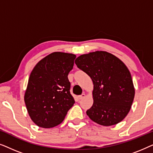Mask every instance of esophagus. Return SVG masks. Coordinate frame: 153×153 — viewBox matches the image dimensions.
I'll return each instance as SVG.
<instances>
[{
    "instance_id": "obj_1",
    "label": "esophagus",
    "mask_w": 153,
    "mask_h": 153,
    "mask_svg": "<svg viewBox=\"0 0 153 153\" xmlns=\"http://www.w3.org/2000/svg\"><path fill=\"white\" fill-rule=\"evenodd\" d=\"M85 97V94L83 93L82 95H81L79 96V100H81V99H83V98H84Z\"/></svg>"
}]
</instances>
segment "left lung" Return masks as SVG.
I'll return each instance as SVG.
<instances>
[{"mask_svg": "<svg viewBox=\"0 0 153 153\" xmlns=\"http://www.w3.org/2000/svg\"><path fill=\"white\" fill-rule=\"evenodd\" d=\"M75 64L93 82V104L86 111L89 118L103 126L122 121L130 111L135 94L124 62L111 53L97 51L79 56Z\"/></svg>", "mask_w": 153, "mask_h": 153, "instance_id": "1", "label": "left lung"}]
</instances>
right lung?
<instances>
[{
	"label": "right lung",
	"mask_w": 153,
	"mask_h": 153,
	"mask_svg": "<svg viewBox=\"0 0 153 153\" xmlns=\"http://www.w3.org/2000/svg\"><path fill=\"white\" fill-rule=\"evenodd\" d=\"M75 58L74 54L53 52L39 60L31 72L24 102L29 116L38 127L57 126L74 105L68 76Z\"/></svg>",
	"instance_id": "obj_1"
}]
</instances>
